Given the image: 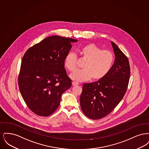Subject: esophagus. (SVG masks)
<instances>
[{
  "label": "esophagus",
  "mask_w": 149,
  "mask_h": 149,
  "mask_svg": "<svg viewBox=\"0 0 149 149\" xmlns=\"http://www.w3.org/2000/svg\"><path fill=\"white\" fill-rule=\"evenodd\" d=\"M72 85H73V86H75V85H79V83H78V82H76V81H72Z\"/></svg>",
  "instance_id": "34e87169"
}]
</instances>
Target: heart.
<instances>
[{
  "mask_svg": "<svg viewBox=\"0 0 149 149\" xmlns=\"http://www.w3.org/2000/svg\"><path fill=\"white\" fill-rule=\"evenodd\" d=\"M82 57L86 59L84 69L71 73L70 78L78 81H86L92 78L97 80L104 78L111 70L114 56L108 50H103L94 43L84 46L79 51ZM77 55L73 52H68L64 59V65L70 71L75 70L77 66Z\"/></svg>",
  "mask_w": 149,
  "mask_h": 149,
  "instance_id": "b5f03b06",
  "label": "heart"
}]
</instances>
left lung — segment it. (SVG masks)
Instances as JSON below:
<instances>
[{
	"mask_svg": "<svg viewBox=\"0 0 149 149\" xmlns=\"http://www.w3.org/2000/svg\"><path fill=\"white\" fill-rule=\"evenodd\" d=\"M111 43L116 57L111 70L98 81L84 84L80 98L83 113L92 120L101 119L110 113L127 89L130 76L129 61L113 42Z\"/></svg>",
	"mask_w": 149,
	"mask_h": 149,
	"instance_id": "8db88e82",
	"label": "left lung"
}]
</instances>
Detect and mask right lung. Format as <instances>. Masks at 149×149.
<instances>
[{
    "instance_id": "1",
    "label": "right lung",
    "mask_w": 149,
    "mask_h": 149,
    "mask_svg": "<svg viewBox=\"0 0 149 149\" xmlns=\"http://www.w3.org/2000/svg\"><path fill=\"white\" fill-rule=\"evenodd\" d=\"M78 40L52 36L30 47L22 58L18 86L27 107L36 114L47 117L59 106L63 93L71 86L64 59L71 42Z\"/></svg>"
}]
</instances>
